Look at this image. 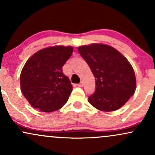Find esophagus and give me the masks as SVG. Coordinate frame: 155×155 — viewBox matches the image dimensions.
<instances>
[{"label": "esophagus", "mask_w": 155, "mask_h": 155, "mask_svg": "<svg viewBox=\"0 0 155 155\" xmlns=\"http://www.w3.org/2000/svg\"><path fill=\"white\" fill-rule=\"evenodd\" d=\"M77 86H78V87H82L84 86V83H83V81H81V83L78 84Z\"/></svg>", "instance_id": "34e87169"}]
</instances>
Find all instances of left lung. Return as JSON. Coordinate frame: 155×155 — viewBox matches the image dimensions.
Instances as JSON below:
<instances>
[{
    "instance_id": "1",
    "label": "left lung",
    "mask_w": 155,
    "mask_h": 155,
    "mask_svg": "<svg viewBox=\"0 0 155 155\" xmlns=\"http://www.w3.org/2000/svg\"><path fill=\"white\" fill-rule=\"evenodd\" d=\"M95 78V91L88 102L102 111H116L134 94L136 79L130 62L118 50L104 44L78 47Z\"/></svg>"
}]
</instances>
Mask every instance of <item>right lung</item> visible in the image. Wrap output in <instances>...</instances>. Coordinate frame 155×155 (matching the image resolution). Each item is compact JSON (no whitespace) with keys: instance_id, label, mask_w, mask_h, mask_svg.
<instances>
[{"instance_id":"1","label":"right lung","mask_w":155,"mask_h":155,"mask_svg":"<svg viewBox=\"0 0 155 155\" xmlns=\"http://www.w3.org/2000/svg\"><path fill=\"white\" fill-rule=\"evenodd\" d=\"M73 50L71 46L49 47L27 60L19 80L21 91L32 107L52 112L66 104L73 87L62 68Z\"/></svg>"}]
</instances>
